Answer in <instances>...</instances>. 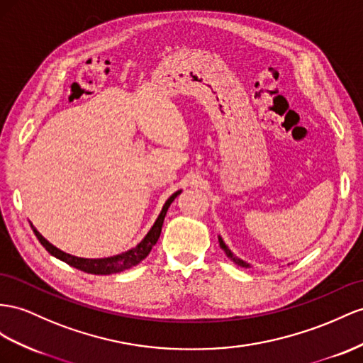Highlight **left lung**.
I'll use <instances>...</instances> for the list:
<instances>
[{
  "mask_svg": "<svg viewBox=\"0 0 363 363\" xmlns=\"http://www.w3.org/2000/svg\"><path fill=\"white\" fill-rule=\"evenodd\" d=\"M218 239H219V247L224 250V253L227 255V257L228 259H231V261H233L236 265H239V267H244V268H248L250 267V264H247L245 261H242V259H239V257H236L233 253H231V250L225 245V242L224 240H222V238L220 236H218Z\"/></svg>",
  "mask_w": 363,
  "mask_h": 363,
  "instance_id": "left-lung-1",
  "label": "left lung"
}]
</instances>
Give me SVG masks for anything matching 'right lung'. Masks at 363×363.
Returning <instances> with one entry per match:
<instances>
[{
    "instance_id": "obj_1",
    "label": "right lung",
    "mask_w": 363,
    "mask_h": 363,
    "mask_svg": "<svg viewBox=\"0 0 363 363\" xmlns=\"http://www.w3.org/2000/svg\"><path fill=\"white\" fill-rule=\"evenodd\" d=\"M182 190L174 191L172 196L165 201V203L162 206V210L160 213V216L155 220L153 227L148 230V233L144 236V239L141 242L136 244L135 247L128 248L127 252H123L119 255L115 256H108V257H96V259H90V257H78V256H73L69 255L66 252H62V250L57 248L55 245H52L48 239H45L38 230L33 227V224L30 222V227L33 230L35 236L38 238V240L41 242V245L48 250V252L55 256L60 261L69 264L70 267H75L78 270L84 272V273H90V274H113V273H121L124 270H128V268H132L135 265H138L139 262L143 261L148 256V253L152 252L153 245L157 242V239H160L161 235V230H162V224H164V218L167 215V210L172 206V202L174 201V198L181 194Z\"/></svg>"
}]
</instances>
